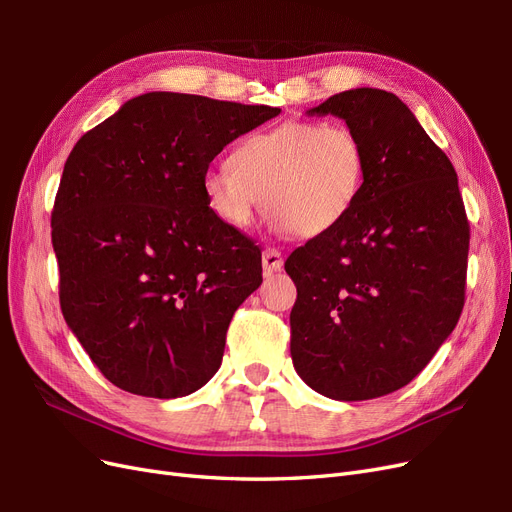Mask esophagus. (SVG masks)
<instances>
[{"label":"esophagus","instance_id":"34e87169","mask_svg":"<svg viewBox=\"0 0 512 512\" xmlns=\"http://www.w3.org/2000/svg\"><path fill=\"white\" fill-rule=\"evenodd\" d=\"M282 267H284L282 252L275 250V247H267V250L262 252V269H265V275L280 271Z\"/></svg>","mask_w":512,"mask_h":512}]
</instances>
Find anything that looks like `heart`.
Segmentation results:
<instances>
[{"instance_id": "heart-1", "label": "heart", "mask_w": 512, "mask_h": 512, "mask_svg": "<svg viewBox=\"0 0 512 512\" xmlns=\"http://www.w3.org/2000/svg\"><path fill=\"white\" fill-rule=\"evenodd\" d=\"M367 177L363 138L346 123L292 119L250 134L230 166L205 173L211 211L232 228H250L265 207L297 237H320L342 224Z\"/></svg>"}]
</instances>
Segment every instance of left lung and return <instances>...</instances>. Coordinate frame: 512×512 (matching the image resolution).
<instances>
[{"label":"left lung","mask_w":512,"mask_h":512,"mask_svg":"<svg viewBox=\"0 0 512 512\" xmlns=\"http://www.w3.org/2000/svg\"><path fill=\"white\" fill-rule=\"evenodd\" d=\"M309 115L363 138L367 177L348 218L286 260L290 356L320 395L374 399L421 374L455 329L470 222L451 160L391 91H342Z\"/></svg>","instance_id":"obj_1"}]
</instances>
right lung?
Returning <instances> with one entry per match:
<instances>
[{"instance_id":"1","label":"right lung","mask_w":512,"mask_h":512,"mask_svg":"<svg viewBox=\"0 0 512 512\" xmlns=\"http://www.w3.org/2000/svg\"><path fill=\"white\" fill-rule=\"evenodd\" d=\"M275 115L151 91L70 151L51 213L59 305L119 389L175 399L220 369L230 318L262 282V256L211 211L203 179L228 143Z\"/></svg>"}]
</instances>
